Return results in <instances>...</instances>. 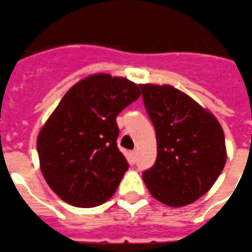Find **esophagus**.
I'll use <instances>...</instances> for the list:
<instances>
[{"instance_id":"34e87169","label":"esophagus","mask_w":252,"mask_h":252,"mask_svg":"<svg viewBox=\"0 0 252 252\" xmlns=\"http://www.w3.org/2000/svg\"><path fill=\"white\" fill-rule=\"evenodd\" d=\"M129 156H130V160H132L134 162V161H136V157H137V151H132V152H130Z\"/></svg>"}]
</instances>
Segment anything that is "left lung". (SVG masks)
<instances>
[{
  "instance_id": "1",
  "label": "left lung",
  "mask_w": 252,
  "mask_h": 252,
  "mask_svg": "<svg viewBox=\"0 0 252 252\" xmlns=\"http://www.w3.org/2000/svg\"><path fill=\"white\" fill-rule=\"evenodd\" d=\"M157 140V158L143 180L157 201L186 206L206 194L227 153L223 129L207 108L170 84H140Z\"/></svg>"
}]
</instances>
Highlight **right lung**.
Listing matches in <instances>:
<instances>
[{
  "label": "right lung",
  "mask_w": 252,
  "mask_h": 252,
  "mask_svg": "<svg viewBox=\"0 0 252 252\" xmlns=\"http://www.w3.org/2000/svg\"><path fill=\"white\" fill-rule=\"evenodd\" d=\"M140 95L136 83L103 72L66 92L36 137L39 168L59 198L95 207L112 197L128 169L116 116Z\"/></svg>",
  "instance_id": "obj_1"
}]
</instances>
